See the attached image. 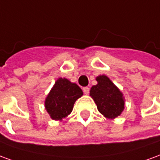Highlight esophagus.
<instances>
[{
  "label": "esophagus",
  "instance_id": "1",
  "mask_svg": "<svg viewBox=\"0 0 160 160\" xmlns=\"http://www.w3.org/2000/svg\"><path fill=\"white\" fill-rule=\"evenodd\" d=\"M83 92H84V93H85V94H88V93H89V88H88L87 87H84Z\"/></svg>",
  "mask_w": 160,
  "mask_h": 160
}]
</instances>
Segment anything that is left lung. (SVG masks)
<instances>
[{"label":"left lung","mask_w":160,"mask_h":160,"mask_svg":"<svg viewBox=\"0 0 160 160\" xmlns=\"http://www.w3.org/2000/svg\"><path fill=\"white\" fill-rule=\"evenodd\" d=\"M96 80L98 84L91 87L90 96L104 118H117L124 110L123 94L106 75H98L96 77Z\"/></svg>","instance_id":"1"}]
</instances>
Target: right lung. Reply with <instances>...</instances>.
<instances>
[{
  "mask_svg": "<svg viewBox=\"0 0 160 160\" xmlns=\"http://www.w3.org/2000/svg\"><path fill=\"white\" fill-rule=\"evenodd\" d=\"M83 95L80 87L66 78H58L44 101L51 119L62 121L72 112L75 101Z\"/></svg>",
  "mask_w": 160,
  "mask_h": 160,
  "instance_id": "1",
  "label": "right lung"
}]
</instances>
